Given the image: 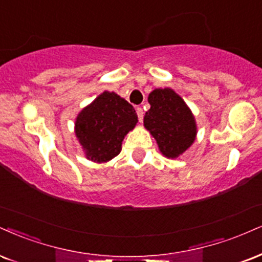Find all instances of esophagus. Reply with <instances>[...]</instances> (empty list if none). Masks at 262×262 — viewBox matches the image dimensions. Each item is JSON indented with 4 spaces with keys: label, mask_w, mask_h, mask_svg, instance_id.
<instances>
[{
    "label": "esophagus",
    "mask_w": 262,
    "mask_h": 262,
    "mask_svg": "<svg viewBox=\"0 0 262 262\" xmlns=\"http://www.w3.org/2000/svg\"><path fill=\"white\" fill-rule=\"evenodd\" d=\"M137 115H138V119H139V122H143V117H144V111L141 107H138L137 108Z\"/></svg>",
    "instance_id": "34e87169"
}]
</instances>
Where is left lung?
<instances>
[{"label":"left lung","mask_w":262,"mask_h":262,"mask_svg":"<svg viewBox=\"0 0 262 262\" xmlns=\"http://www.w3.org/2000/svg\"><path fill=\"white\" fill-rule=\"evenodd\" d=\"M150 110L145 113L144 127L155 138L159 150L167 159H177L193 145L198 127L185 101L171 88L149 94Z\"/></svg>","instance_id":"8db88e82"}]
</instances>
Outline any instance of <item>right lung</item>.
<instances>
[{
  "mask_svg": "<svg viewBox=\"0 0 262 262\" xmlns=\"http://www.w3.org/2000/svg\"><path fill=\"white\" fill-rule=\"evenodd\" d=\"M137 123L138 116L128 101L103 91L78 113L74 133L88 160L105 163L121 152L123 139Z\"/></svg>",
  "mask_w": 262,
  "mask_h": 262,
  "instance_id": "right-lung-1",
  "label": "right lung"
}]
</instances>
